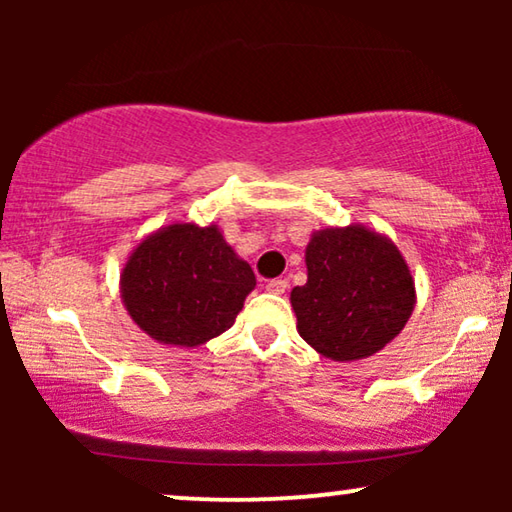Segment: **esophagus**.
Returning a JSON list of instances; mask_svg holds the SVG:
<instances>
[{
    "label": "esophagus",
    "mask_w": 512,
    "mask_h": 512,
    "mask_svg": "<svg viewBox=\"0 0 512 512\" xmlns=\"http://www.w3.org/2000/svg\"><path fill=\"white\" fill-rule=\"evenodd\" d=\"M286 286H289V282L282 277H277V279H270V282L265 284V289H268L270 293H277V296H282V293L286 291Z\"/></svg>",
    "instance_id": "1"
}]
</instances>
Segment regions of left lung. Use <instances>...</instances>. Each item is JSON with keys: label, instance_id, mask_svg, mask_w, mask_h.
Here are the masks:
<instances>
[{"label": "left lung", "instance_id": "obj_1", "mask_svg": "<svg viewBox=\"0 0 512 512\" xmlns=\"http://www.w3.org/2000/svg\"><path fill=\"white\" fill-rule=\"evenodd\" d=\"M305 265L307 282L291 291V307L300 338L326 359H368L415 310V277L403 254L363 223L314 230Z\"/></svg>", "mask_w": 512, "mask_h": 512}]
</instances>
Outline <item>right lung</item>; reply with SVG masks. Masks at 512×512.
I'll use <instances>...</instances> for the list:
<instances>
[{"mask_svg":"<svg viewBox=\"0 0 512 512\" xmlns=\"http://www.w3.org/2000/svg\"><path fill=\"white\" fill-rule=\"evenodd\" d=\"M118 289L130 319L149 338L191 349L235 324L256 277L216 223L174 221L132 249Z\"/></svg>","mask_w":512,"mask_h":512,"instance_id":"1","label":"right lung"}]
</instances>
